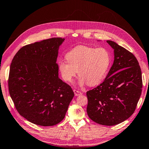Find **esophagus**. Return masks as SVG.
Listing matches in <instances>:
<instances>
[{
    "instance_id": "1",
    "label": "esophagus",
    "mask_w": 149,
    "mask_h": 149,
    "mask_svg": "<svg viewBox=\"0 0 149 149\" xmlns=\"http://www.w3.org/2000/svg\"><path fill=\"white\" fill-rule=\"evenodd\" d=\"M73 91H74V95H76V96H78V95H81V94H82L80 91L76 90V89H74Z\"/></svg>"
}]
</instances>
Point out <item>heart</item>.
I'll return each instance as SVG.
<instances>
[{
    "instance_id": "1",
    "label": "heart",
    "mask_w": 149,
    "mask_h": 149,
    "mask_svg": "<svg viewBox=\"0 0 149 149\" xmlns=\"http://www.w3.org/2000/svg\"><path fill=\"white\" fill-rule=\"evenodd\" d=\"M66 60L58 62V68L64 80L71 81L77 73L80 85H98L104 80L110 64V54L103 47L95 48L78 46L65 55Z\"/></svg>"
}]
</instances>
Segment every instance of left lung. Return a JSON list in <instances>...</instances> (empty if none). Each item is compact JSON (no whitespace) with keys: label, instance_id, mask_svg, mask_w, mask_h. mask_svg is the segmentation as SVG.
<instances>
[{"label":"left lung","instance_id":"left-lung-1","mask_svg":"<svg viewBox=\"0 0 149 149\" xmlns=\"http://www.w3.org/2000/svg\"><path fill=\"white\" fill-rule=\"evenodd\" d=\"M114 61L102 84L87 92V112L92 120L114 125L130 117L135 111L142 89L141 71L135 56L112 41Z\"/></svg>","mask_w":149,"mask_h":149}]
</instances>
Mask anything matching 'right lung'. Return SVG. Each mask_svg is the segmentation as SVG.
I'll return each instance as SVG.
<instances>
[{
  "label": "right lung",
  "mask_w": 149,
  "mask_h": 149,
  "mask_svg": "<svg viewBox=\"0 0 149 149\" xmlns=\"http://www.w3.org/2000/svg\"><path fill=\"white\" fill-rule=\"evenodd\" d=\"M64 38H52L21 48L9 69L8 88L19 115L32 123L52 126L64 119L74 97L58 77L57 58Z\"/></svg>",
  "instance_id": "right-lung-1"
}]
</instances>
